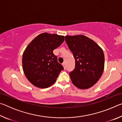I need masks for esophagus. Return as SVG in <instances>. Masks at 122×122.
<instances>
[{"label": "esophagus", "instance_id": "34e87169", "mask_svg": "<svg viewBox=\"0 0 122 122\" xmlns=\"http://www.w3.org/2000/svg\"><path fill=\"white\" fill-rule=\"evenodd\" d=\"M62 66H63V68H64V69H66V63H63V64H62Z\"/></svg>", "mask_w": 122, "mask_h": 122}]
</instances>
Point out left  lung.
Masks as SVG:
<instances>
[{
	"label": "left lung",
	"instance_id": "8db88e82",
	"mask_svg": "<svg viewBox=\"0 0 122 122\" xmlns=\"http://www.w3.org/2000/svg\"><path fill=\"white\" fill-rule=\"evenodd\" d=\"M65 41L73 53L75 68L69 73L74 86L86 89L97 83L104 69V55L102 48L84 35L66 36Z\"/></svg>",
	"mask_w": 122,
	"mask_h": 122
}]
</instances>
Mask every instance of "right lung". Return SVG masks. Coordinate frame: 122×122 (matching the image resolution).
Wrapping results in <instances>:
<instances>
[{
    "mask_svg": "<svg viewBox=\"0 0 122 122\" xmlns=\"http://www.w3.org/2000/svg\"><path fill=\"white\" fill-rule=\"evenodd\" d=\"M64 40L63 36L44 33L36 37L25 49L22 69L26 78L35 86L46 88L56 81L63 67L53 51Z\"/></svg>",
    "mask_w": 122,
    "mask_h": 122,
    "instance_id": "1",
    "label": "right lung"
}]
</instances>
